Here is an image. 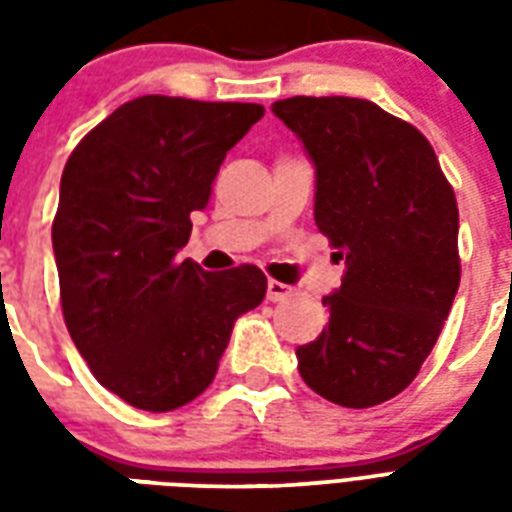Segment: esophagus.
Returning <instances> with one entry per match:
<instances>
[{"label":"esophagus","mask_w":512,"mask_h":512,"mask_svg":"<svg viewBox=\"0 0 512 512\" xmlns=\"http://www.w3.org/2000/svg\"><path fill=\"white\" fill-rule=\"evenodd\" d=\"M292 297V287L289 284H281V281H268V300L271 303H281V300H287Z\"/></svg>","instance_id":"esophagus-1"}]
</instances>
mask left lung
I'll return each mask as SVG.
<instances>
[{
	"label": "left lung",
	"instance_id": "1",
	"mask_svg": "<svg viewBox=\"0 0 512 512\" xmlns=\"http://www.w3.org/2000/svg\"><path fill=\"white\" fill-rule=\"evenodd\" d=\"M271 111L316 172L313 217L345 263L329 324L297 348L305 385L348 409L417 377L460 287V212L422 132L358 98H287Z\"/></svg>",
	"mask_w": 512,
	"mask_h": 512
}]
</instances>
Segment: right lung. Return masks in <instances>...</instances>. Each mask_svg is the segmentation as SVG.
Segmentation results:
<instances>
[{
    "mask_svg": "<svg viewBox=\"0 0 512 512\" xmlns=\"http://www.w3.org/2000/svg\"><path fill=\"white\" fill-rule=\"evenodd\" d=\"M260 103L143 95L68 156L52 223L68 335L95 380L135 409L172 412L215 380L233 324L263 303V271L180 257L225 154Z\"/></svg>",
    "mask_w": 512,
    "mask_h": 512,
    "instance_id": "right-lung-1",
    "label": "right lung"
}]
</instances>
